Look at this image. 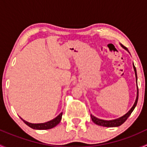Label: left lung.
<instances>
[{
    "instance_id": "obj_1",
    "label": "left lung",
    "mask_w": 147,
    "mask_h": 147,
    "mask_svg": "<svg viewBox=\"0 0 147 147\" xmlns=\"http://www.w3.org/2000/svg\"><path fill=\"white\" fill-rule=\"evenodd\" d=\"M122 46L123 47H124L125 50H127V51H128V50H127V48H126L125 47H124L123 45ZM133 67H134V72H135V76H136V80H137V69H136V67H134V64H133ZM137 87V98H136V100H135V102H134V105L132 106V107L130 109V110L128 112H127V114H125V115H124V116L118 118V119H113V120H104V119H98V118L95 117H94L93 115H91V118H92V120L93 122L94 123V124H97V125H100V126H102V127H119V126L121 125V124H123V123L124 122V121H126L127 119H128L129 117L130 116V115L131 114V112L134 111V108H135V107L137 106V102H138V97H139V90H138V86Z\"/></svg>"
}]
</instances>
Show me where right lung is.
<instances>
[{"label":"right lung","mask_w":147,"mask_h":147,"mask_svg":"<svg viewBox=\"0 0 147 147\" xmlns=\"http://www.w3.org/2000/svg\"><path fill=\"white\" fill-rule=\"evenodd\" d=\"M62 116H63V112L60 114L57 117H56L55 119L50 120V121H47L45 123H39V124H32V123L28 122V121H25L24 119H23L21 118V119L23 120L25 122V124H26L28 127H30V128L34 129H50L53 128L55 126H57V124L60 123V121H61Z\"/></svg>","instance_id":"obj_1"}]
</instances>
